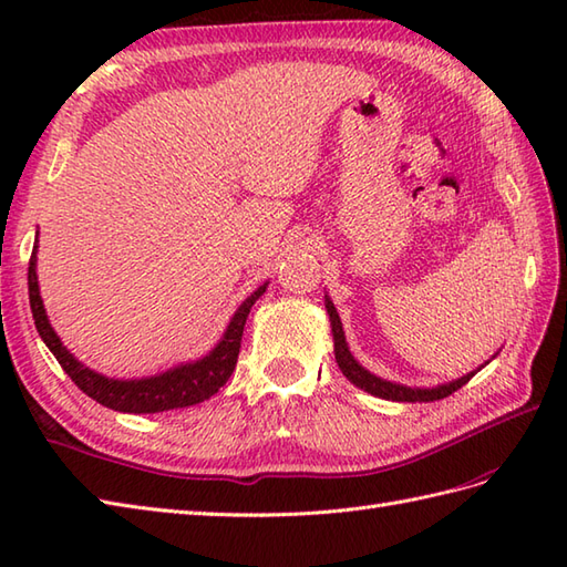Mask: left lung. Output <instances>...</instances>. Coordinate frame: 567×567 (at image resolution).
Instances as JSON below:
<instances>
[{
	"instance_id": "1",
	"label": "left lung",
	"mask_w": 567,
	"mask_h": 567,
	"mask_svg": "<svg viewBox=\"0 0 567 567\" xmlns=\"http://www.w3.org/2000/svg\"><path fill=\"white\" fill-rule=\"evenodd\" d=\"M323 307H327V315H329V323H331V336H333V355H336V363H339L341 372L346 375L348 382H353L358 390H363L372 396H380V400H392V402H436V400H443V396L453 394L455 390H461L463 384L477 375L480 370H483L485 365H489V360H495L499 355V351L492 355L489 360H485L483 365H480L477 370H470L465 372L463 378H455L451 382H441V384H433V388H409V384H402V382H394V380H384L380 375H375V372H370L368 368H363L355 360V355L351 353V348H348V341H346V333H343V323H341V317L339 311H336L331 297L323 295Z\"/></svg>"
}]
</instances>
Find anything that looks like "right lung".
<instances>
[{"label":"right lung","instance_id":"add662e5","mask_svg":"<svg viewBox=\"0 0 567 567\" xmlns=\"http://www.w3.org/2000/svg\"><path fill=\"white\" fill-rule=\"evenodd\" d=\"M39 234H35V244L29 262V302H31V315L35 321V329L48 351L55 355V360L68 372V378L78 384V388L97 400L100 404L114 409V412H126V414H158V412H173V409H183L199 404L209 400L212 394L224 388L226 380L231 378L238 360V348H240V336H244L246 319L250 315V307L258 302V299L268 290V280H265L258 290H252L244 302L238 305L234 317L228 319L221 339L216 341L209 353H204L197 360H187V363H179L167 368L163 372H155L148 378H106L102 372L92 370L72 355L68 348L60 341V336L51 327V319L45 315L41 287H39V272H35V265H39Z\"/></svg>","mask_w":567,"mask_h":567}]
</instances>
